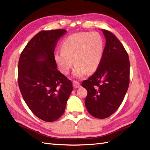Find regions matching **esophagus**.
<instances>
[{
	"label": "esophagus",
	"instance_id": "obj_1",
	"mask_svg": "<svg viewBox=\"0 0 150 150\" xmlns=\"http://www.w3.org/2000/svg\"><path fill=\"white\" fill-rule=\"evenodd\" d=\"M73 86L75 88H79L81 87L80 83L79 81H76V80H74V81L73 82Z\"/></svg>",
	"mask_w": 150,
	"mask_h": 150
}]
</instances>
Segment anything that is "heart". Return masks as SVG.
I'll return each instance as SVG.
<instances>
[{
    "instance_id": "1",
    "label": "heart",
    "mask_w": 150,
    "mask_h": 150,
    "mask_svg": "<svg viewBox=\"0 0 150 150\" xmlns=\"http://www.w3.org/2000/svg\"><path fill=\"white\" fill-rule=\"evenodd\" d=\"M61 48L54 54V59L60 71L68 75L74 60L76 64L74 74L80 78L87 71L94 72L99 67L104 51V41L98 32H79L65 38Z\"/></svg>"
}]
</instances>
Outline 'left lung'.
Segmentation results:
<instances>
[{
    "instance_id": "8db88e82",
    "label": "left lung",
    "mask_w": 150,
    "mask_h": 150,
    "mask_svg": "<svg viewBox=\"0 0 150 150\" xmlns=\"http://www.w3.org/2000/svg\"><path fill=\"white\" fill-rule=\"evenodd\" d=\"M103 32L106 42L101 63L82 83L87 91L85 105L88 112L100 119L110 117L119 108L130 80V62L124 45L112 32Z\"/></svg>"
}]
</instances>
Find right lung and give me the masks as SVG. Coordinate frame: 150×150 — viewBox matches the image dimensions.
Returning <instances> with one entry per match:
<instances>
[{
  "mask_svg": "<svg viewBox=\"0 0 150 150\" xmlns=\"http://www.w3.org/2000/svg\"><path fill=\"white\" fill-rule=\"evenodd\" d=\"M64 29L37 33L21 52L18 82L23 98L41 120L54 122L64 113L73 90L71 81L57 69L54 49Z\"/></svg>",
  "mask_w": 150,
  "mask_h": 150,
  "instance_id": "1",
  "label": "right lung"
}]
</instances>
